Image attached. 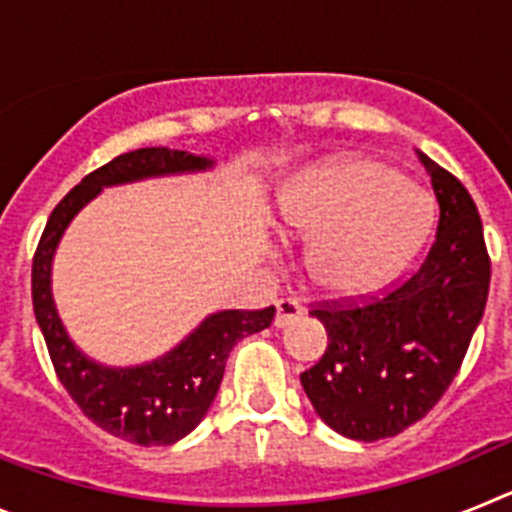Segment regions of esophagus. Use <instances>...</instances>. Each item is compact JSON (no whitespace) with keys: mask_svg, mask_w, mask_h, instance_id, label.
<instances>
[{"mask_svg":"<svg viewBox=\"0 0 512 512\" xmlns=\"http://www.w3.org/2000/svg\"><path fill=\"white\" fill-rule=\"evenodd\" d=\"M302 312H305V307H302L300 302L292 300V297H282V300L277 302V318H274V325H277V328H284V325L295 323Z\"/></svg>","mask_w":512,"mask_h":512,"instance_id":"1","label":"esophagus"}]
</instances>
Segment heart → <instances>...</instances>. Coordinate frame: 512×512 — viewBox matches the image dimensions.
I'll return each mask as SVG.
<instances>
[{
	"label": "heart",
	"instance_id": "obj_1",
	"mask_svg": "<svg viewBox=\"0 0 512 512\" xmlns=\"http://www.w3.org/2000/svg\"><path fill=\"white\" fill-rule=\"evenodd\" d=\"M277 220L287 238L312 241V284L346 300L387 287L418 256L436 205L390 164L343 158L289 179L277 197Z\"/></svg>",
	"mask_w": 512,
	"mask_h": 512
}]
</instances>
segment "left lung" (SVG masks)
Here are the masks:
<instances>
[{"instance_id":"8db88e82","label":"left lung","mask_w":512,"mask_h":512,"mask_svg":"<svg viewBox=\"0 0 512 512\" xmlns=\"http://www.w3.org/2000/svg\"><path fill=\"white\" fill-rule=\"evenodd\" d=\"M438 200L436 241L402 284L364 305L325 302L323 359L300 374L325 425L354 441L402 433L449 390L485 315L490 256L464 184L418 151Z\"/></svg>"}]
</instances>
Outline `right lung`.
<instances>
[{"label":"right lung","instance_id":"obj_1","mask_svg":"<svg viewBox=\"0 0 512 512\" xmlns=\"http://www.w3.org/2000/svg\"><path fill=\"white\" fill-rule=\"evenodd\" d=\"M215 158L171 148H138L81 179L48 217L33 259V310L56 374L71 400L92 423L138 446H171L192 433L210 410L230 348L241 338L269 328L274 307L212 312L158 359L138 366H107L89 359L66 333L53 302V256L63 233L104 187L153 176L207 171Z\"/></svg>","mask_w":512,"mask_h":512}]
</instances>
